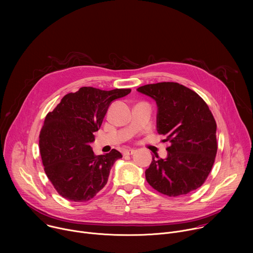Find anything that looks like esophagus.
<instances>
[{
    "label": "esophagus",
    "mask_w": 253,
    "mask_h": 253,
    "mask_svg": "<svg viewBox=\"0 0 253 253\" xmlns=\"http://www.w3.org/2000/svg\"><path fill=\"white\" fill-rule=\"evenodd\" d=\"M134 152H135V150H133V149H128V150H125V151L123 152V154H124V155H132Z\"/></svg>",
    "instance_id": "1"
}]
</instances>
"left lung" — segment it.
Returning a JSON list of instances; mask_svg holds the SVG:
<instances>
[{
    "instance_id": "obj_1",
    "label": "left lung",
    "mask_w": 253,
    "mask_h": 253,
    "mask_svg": "<svg viewBox=\"0 0 253 253\" xmlns=\"http://www.w3.org/2000/svg\"><path fill=\"white\" fill-rule=\"evenodd\" d=\"M137 91L156 101L157 131L169 143L166 159L152 158L145 171L147 182L170 197L199 188L217 152L216 122L208 105L193 90L175 82L144 85Z\"/></svg>"
}]
</instances>
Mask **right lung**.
Returning <instances> with one entry per match:
<instances>
[{"label": "right lung", "instance_id": "right-lung-1", "mask_svg": "<svg viewBox=\"0 0 253 253\" xmlns=\"http://www.w3.org/2000/svg\"><path fill=\"white\" fill-rule=\"evenodd\" d=\"M130 92L82 87L65 95L47 114L39 136L41 158L54 188L67 200L86 202L106 185L111 167L122 155L112 149L97 156L90 143L111 102Z\"/></svg>", "mask_w": 253, "mask_h": 253}]
</instances>
